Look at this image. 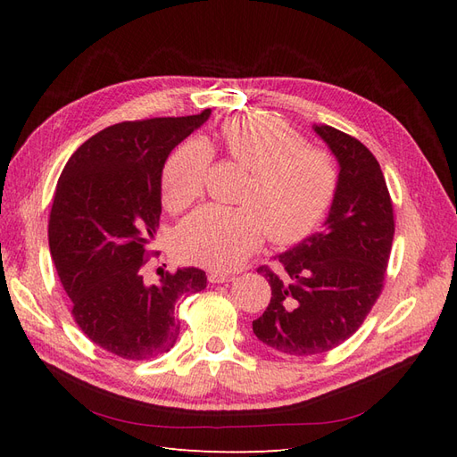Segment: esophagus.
<instances>
[{"mask_svg":"<svg viewBox=\"0 0 457 457\" xmlns=\"http://www.w3.org/2000/svg\"><path fill=\"white\" fill-rule=\"evenodd\" d=\"M207 280H210L212 284H225V282H232L234 276H232V274H227V272L212 270L210 274H207Z\"/></svg>","mask_w":457,"mask_h":457,"instance_id":"34e87169","label":"esophagus"}]
</instances>
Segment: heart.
Instances as JSON below:
<instances>
[{
    "label": "heart",
    "instance_id": "obj_1",
    "mask_svg": "<svg viewBox=\"0 0 457 457\" xmlns=\"http://www.w3.org/2000/svg\"><path fill=\"white\" fill-rule=\"evenodd\" d=\"M225 154L250 171L240 207L204 205L177 230V247L187 259L230 270L255 252L265 232L274 240L305 234L334 196L337 171L326 152L274 118H234L220 131ZM212 150L202 139L179 145L162 173L163 202L173 212L202 196Z\"/></svg>",
    "mask_w": 457,
    "mask_h": 457
}]
</instances>
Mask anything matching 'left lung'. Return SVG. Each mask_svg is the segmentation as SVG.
<instances>
[{"mask_svg": "<svg viewBox=\"0 0 457 457\" xmlns=\"http://www.w3.org/2000/svg\"><path fill=\"white\" fill-rule=\"evenodd\" d=\"M312 131L334 154L339 173L320 230L261 267L270 284L267 311L253 334L284 354L309 356L349 339L379 297L395 237L393 204L371 152L326 123Z\"/></svg>", "mask_w": 457, "mask_h": 457, "instance_id": "left-lung-1", "label": "left lung"}]
</instances>
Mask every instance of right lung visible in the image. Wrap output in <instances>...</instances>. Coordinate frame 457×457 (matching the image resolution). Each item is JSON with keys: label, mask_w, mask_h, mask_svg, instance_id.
Listing matches in <instances>:
<instances>
[{"label": "right lung", "mask_w": 457, "mask_h": 457, "mask_svg": "<svg viewBox=\"0 0 457 457\" xmlns=\"http://www.w3.org/2000/svg\"><path fill=\"white\" fill-rule=\"evenodd\" d=\"M121 121L81 145L54 190L49 247L81 331L129 361L168 353L179 337L177 301L202 292V269L143 280L146 245L162 213V171L171 150L210 118Z\"/></svg>", "instance_id": "obj_1"}]
</instances>
